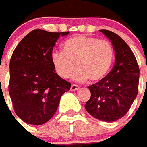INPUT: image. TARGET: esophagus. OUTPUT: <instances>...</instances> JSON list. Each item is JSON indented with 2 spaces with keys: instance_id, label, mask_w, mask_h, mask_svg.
Here are the masks:
<instances>
[{
  "instance_id": "obj_1",
  "label": "esophagus",
  "mask_w": 147,
  "mask_h": 147,
  "mask_svg": "<svg viewBox=\"0 0 147 147\" xmlns=\"http://www.w3.org/2000/svg\"><path fill=\"white\" fill-rule=\"evenodd\" d=\"M80 88L79 87V86H78V85H72L71 86V87H70V90H72V91H74V90H78Z\"/></svg>"
}]
</instances>
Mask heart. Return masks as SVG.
<instances>
[{"label": "heart", "instance_id": "b5f03b06", "mask_svg": "<svg viewBox=\"0 0 147 147\" xmlns=\"http://www.w3.org/2000/svg\"><path fill=\"white\" fill-rule=\"evenodd\" d=\"M115 52L107 40L77 34L62 44V52H54L51 60L56 73L62 78L74 75L77 82H98L108 74L113 65ZM76 65H75V64Z\"/></svg>", "mask_w": 147, "mask_h": 147}]
</instances>
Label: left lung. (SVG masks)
<instances>
[{
    "instance_id": "obj_1",
    "label": "left lung",
    "mask_w": 147,
    "mask_h": 147,
    "mask_svg": "<svg viewBox=\"0 0 147 147\" xmlns=\"http://www.w3.org/2000/svg\"><path fill=\"white\" fill-rule=\"evenodd\" d=\"M100 31L111 40L115 65L103 79L88 86L90 98L85 108L94 118L113 122L126 114L137 97L139 67L130 48L118 34L108 30Z\"/></svg>"
}]
</instances>
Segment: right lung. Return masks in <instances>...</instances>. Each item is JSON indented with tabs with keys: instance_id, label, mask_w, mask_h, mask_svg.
Listing matches in <instances>:
<instances>
[{
	"instance_id": "add662e5",
	"label": "right lung",
	"mask_w": 147,
	"mask_h": 147,
	"mask_svg": "<svg viewBox=\"0 0 147 147\" xmlns=\"http://www.w3.org/2000/svg\"><path fill=\"white\" fill-rule=\"evenodd\" d=\"M69 33L32 30L12 54L9 93L16 115L27 124L40 125L48 121L62 94L71 87L55 72L51 60L59 36Z\"/></svg>"
}]
</instances>
